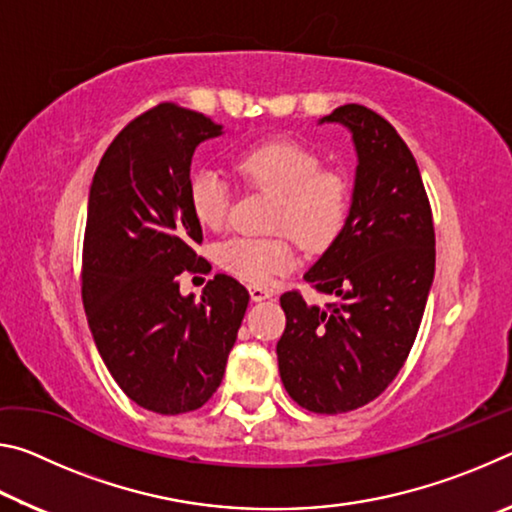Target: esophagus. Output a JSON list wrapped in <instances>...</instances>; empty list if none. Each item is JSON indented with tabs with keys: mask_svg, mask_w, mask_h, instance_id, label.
<instances>
[{
	"mask_svg": "<svg viewBox=\"0 0 512 512\" xmlns=\"http://www.w3.org/2000/svg\"><path fill=\"white\" fill-rule=\"evenodd\" d=\"M271 296H273V291L262 289V287H250V298H253L255 302L266 300V298H271Z\"/></svg>",
	"mask_w": 512,
	"mask_h": 512,
	"instance_id": "esophagus-1",
	"label": "esophagus"
}]
</instances>
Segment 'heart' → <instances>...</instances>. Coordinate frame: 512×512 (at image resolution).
<instances>
[{
  "mask_svg": "<svg viewBox=\"0 0 512 512\" xmlns=\"http://www.w3.org/2000/svg\"><path fill=\"white\" fill-rule=\"evenodd\" d=\"M235 169L241 178L277 194L275 237H235L219 248V264L250 284H266L296 259L298 239L309 250H325L341 235L350 194L341 173L320 167V158L296 142H266L241 153ZM189 205L203 228H219L228 216V185L214 171L189 180Z\"/></svg>",
  "mask_w": 512,
  "mask_h": 512,
  "instance_id": "heart-1",
  "label": "heart"
}]
</instances>
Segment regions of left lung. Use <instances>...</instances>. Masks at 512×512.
I'll return each instance as SVG.
<instances>
[{
  "label": "left lung",
  "mask_w": 512,
  "mask_h": 512,
  "mask_svg": "<svg viewBox=\"0 0 512 512\" xmlns=\"http://www.w3.org/2000/svg\"><path fill=\"white\" fill-rule=\"evenodd\" d=\"M320 121L352 131L357 178L341 235L305 273L332 302L282 293L277 363L293 402L336 415L375 400L402 370L436 271V232L418 164L384 117L348 103Z\"/></svg>",
  "instance_id": "obj_1"
}]
</instances>
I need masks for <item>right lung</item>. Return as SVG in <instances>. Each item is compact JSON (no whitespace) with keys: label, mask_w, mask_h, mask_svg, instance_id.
I'll return each mask as SVG.
<instances>
[{"label":"right lung","mask_w":512,"mask_h":512,"mask_svg":"<svg viewBox=\"0 0 512 512\" xmlns=\"http://www.w3.org/2000/svg\"><path fill=\"white\" fill-rule=\"evenodd\" d=\"M221 135L203 112L158 103L103 153L83 237L81 293L103 363L135 404L196 411L219 388L248 307V289L216 273L203 298L180 296V273H207L189 205L196 146Z\"/></svg>","instance_id":"right-lung-1"}]
</instances>
